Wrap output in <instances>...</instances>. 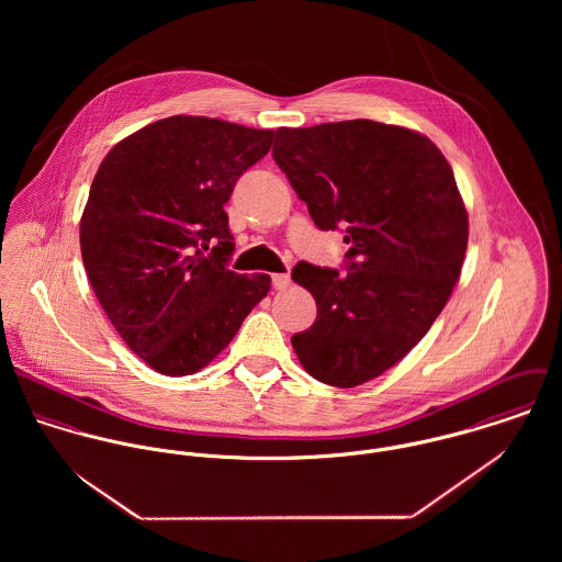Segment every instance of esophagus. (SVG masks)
Here are the masks:
<instances>
[{
  "label": "esophagus",
  "instance_id": "esophagus-1",
  "mask_svg": "<svg viewBox=\"0 0 562 562\" xmlns=\"http://www.w3.org/2000/svg\"><path fill=\"white\" fill-rule=\"evenodd\" d=\"M290 283H292L290 274H272V285H274V290H285V288H290Z\"/></svg>",
  "mask_w": 562,
  "mask_h": 562
}]
</instances>
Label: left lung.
Segmentation results:
<instances>
[{
  "label": "left lung",
  "instance_id": "1",
  "mask_svg": "<svg viewBox=\"0 0 562 562\" xmlns=\"http://www.w3.org/2000/svg\"><path fill=\"white\" fill-rule=\"evenodd\" d=\"M274 145L314 223L350 246L348 272L292 270L318 307L294 352L321 383L363 385L428 333L459 281L470 223L452 166L424 134L368 119L279 127Z\"/></svg>",
  "mask_w": 562,
  "mask_h": 562
}]
</instances>
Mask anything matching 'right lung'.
Wrapping results in <instances>:
<instances>
[{"label": "right lung", "mask_w": 562, "mask_h": 562, "mask_svg": "<svg viewBox=\"0 0 562 562\" xmlns=\"http://www.w3.org/2000/svg\"><path fill=\"white\" fill-rule=\"evenodd\" d=\"M272 136L177 114L114 145L92 179L80 221L88 281L130 350L164 376L214 361L270 290L268 274L227 268L225 203Z\"/></svg>", "instance_id": "right-lung-1"}]
</instances>
